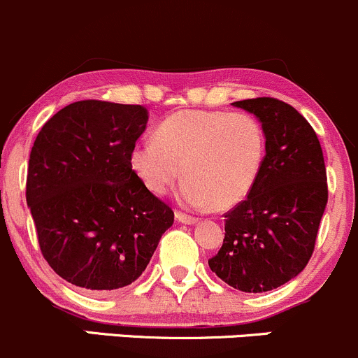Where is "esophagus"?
Here are the masks:
<instances>
[{"instance_id": "1", "label": "esophagus", "mask_w": 358, "mask_h": 358, "mask_svg": "<svg viewBox=\"0 0 358 358\" xmlns=\"http://www.w3.org/2000/svg\"><path fill=\"white\" fill-rule=\"evenodd\" d=\"M176 218H178V220L180 222V224H186V225L198 224V218H196V217H191V215L182 213V211H178V213H176Z\"/></svg>"}]
</instances>
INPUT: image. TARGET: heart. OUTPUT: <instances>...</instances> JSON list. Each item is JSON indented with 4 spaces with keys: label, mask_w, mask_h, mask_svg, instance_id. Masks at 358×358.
Masks as SVG:
<instances>
[{
    "label": "heart",
    "mask_w": 358,
    "mask_h": 358,
    "mask_svg": "<svg viewBox=\"0 0 358 358\" xmlns=\"http://www.w3.org/2000/svg\"><path fill=\"white\" fill-rule=\"evenodd\" d=\"M266 155V134L251 114L182 110L140 141L131 167L153 194L182 178L180 198L191 208H230L255 187Z\"/></svg>",
    "instance_id": "obj_1"
}]
</instances>
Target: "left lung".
I'll return each instance as SVG.
<instances>
[{
	"label": "left lung",
	"mask_w": 358,
	"mask_h": 358,
	"mask_svg": "<svg viewBox=\"0 0 358 358\" xmlns=\"http://www.w3.org/2000/svg\"><path fill=\"white\" fill-rule=\"evenodd\" d=\"M259 119L266 155L255 187L225 213V239L208 264L227 285L259 294L309 263L326 203L324 157L313 126L273 97L234 102Z\"/></svg>",
	"instance_id": "1"
}]
</instances>
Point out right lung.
<instances>
[{"instance_id": "obj_1", "label": "right lung", "mask_w": 358, "mask_h": 358, "mask_svg": "<svg viewBox=\"0 0 358 358\" xmlns=\"http://www.w3.org/2000/svg\"><path fill=\"white\" fill-rule=\"evenodd\" d=\"M147 121L143 106L73 102L42 126L30 152L25 196L42 256L92 295L131 285L174 224L131 167Z\"/></svg>"}]
</instances>
